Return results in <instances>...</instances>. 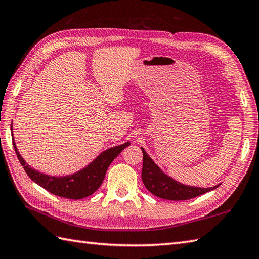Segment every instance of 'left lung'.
Returning a JSON list of instances; mask_svg holds the SVG:
<instances>
[{"label": "left lung", "instance_id": "obj_1", "mask_svg": "<svg viewBox=\"0 0 259 259\" xmlns=\"http://www.w3.org/2000/svg\"><path fill=\"white\" fill-rule=\"evenodd\" d=\"M141 150L144 153L141 172L142 181H144L146 188L159 198L168 200H187L218 188L219 185L210 187V188H200V187L180 184L162 172V170L147 155L144 148H141Z\"/></svg>", "mask_w": 259, "mask_h": 259}]
</instances>
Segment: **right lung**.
<instances>
[{"instance_id":"add662e5","label":"right lung","mask_w":259,"mask_h":259,"mask_svg":"<svg viewBox=\"0 0 259 259\" xmlns=\"http://www.w3.org/2000/svg\"><path fill=\"white\" fill-rule=\"evenodd\" d=\"M11 133L13 135L12 124H11ZM12 140L16 156H18L19 161L22 164V167L24 168L27 176L34 183L41 186L42 188H45L49 192H51V194L63 198H70V199H82V198L92 195L101 186L110 163L114 160V158L124 148L130 145V142L128 141L120 146L110 148V149L103 151L101 155H99L85 168L73 175L64 176V177H54V176L41 174L37 170L31 168L24 161V159L21 157L18 148L15 146L14 139Z\"/></svg>"}]
</instances>
